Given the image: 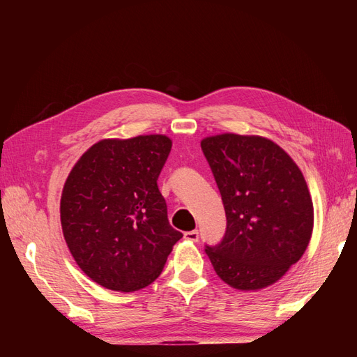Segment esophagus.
Wrapping results in <instances>:
<instances>
[{"label":"esophagus","instance_id":"1","mask_svg":"<svg viewBox=\"0 0 357 357\" xmlns=\"http://www.w3.org/2000/svg\"><path fill=\"white\" fill-rule=\"evenodd\" d=\"M185 238H186L188 241L197 243L198 238H199V234H198V231H188V232H185Z\"/></svg>","mask_w":357,"mask_h":357}]
</instances>
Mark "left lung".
I'll list each match as a JSON object with an SVG mask.
<instances>
[{
	"label": "left lung",
	"mask_w": 357,
	"mask_h": 357,
	"mask_svg": "<svg viewBox=\"0 0 357 357\" xmlns=\"http://www.w3.org/2000/svg\"><path fill=\"white\" fill-rule=\"evenodd\" d=\"M201 149L226 213L223 238L205 245L215 274L240 290L275 283L311 238L314 211L304 176L262 137L222 134L204 138Z\"/></svg>",
	"instance_id": "left-lung-1"
}]
</instances>
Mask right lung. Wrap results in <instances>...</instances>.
I'll list each match as a JSON object with an SVG mask.
<instances>
[{"label": "right lung", "instance_id": "1", "mask_svg": "<svg viewBox=\"0 0 357 357\" xmlns=\"http://www.w3.org/2000/svg\"><path fill=\"white\" fill-rule=\"evenodd\" d=\"M171 146L165 135L102 139L70 172L62 232L82 271L102 287L134 291L153 283L183 236L158 188Z\"/></svg>", "mask_w": 357, "mask_h": 357}]
</instances>
